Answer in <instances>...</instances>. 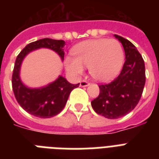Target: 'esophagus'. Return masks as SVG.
Segmentation results:
<instances>
[{"label":"esophagus","instance_id":"34e87169","mask_svg":"<svg viewBox=\"0 0 159 159\" xmlns=\"http://www.w3.org/2000/svg\"><path fill=\"white\" fill-rule=\"evenodd\" d=\"M90 85V83L87 81H82V82H80V86L82 87H88Z\"/></svg>","mask_w":159,"mask_h":159}]
</instances>
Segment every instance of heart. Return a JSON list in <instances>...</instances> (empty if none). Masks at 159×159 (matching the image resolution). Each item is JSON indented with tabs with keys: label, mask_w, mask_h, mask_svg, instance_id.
Here are the masks:
<instances>
[{
	"label": "heart",
	"mask_w": 159,
	"mask_h": 159,
	"mask_svg": "<svg viewBox=\"0 0 159 159\" xmlns=\"http://www.w3.org/2000/svg\"><path fill=\"white\" fill-rule=\"evenodd\" d=\"M73 57L65 58V67L73 77H79L88 67L96 81L110 82L120 72L125 60L120 43L115 39L82 41L72 49Z\"/></svg>",
	"instance_id": "obj_1"
}]
</instances>
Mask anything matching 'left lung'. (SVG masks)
<instances>
[{"label":"left lung","mask_w":159,"mask_h":159,"mask_svg":"<svg viewBox=\"0 0 159 159\" xmlns=\"http://www.w3.org/2000/svg\"><path fill=\"white\" fill-rule=\"evenodd\" d=\"M125 50V62L120 74L112 82L99 86V96L92 102L93 110L108 119H118L133 111L145 84V66L141 54L130 41L114 34Z\"/></svg>","instance_id":"1"}]
</instances>
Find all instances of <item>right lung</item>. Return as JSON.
<instances>
[{"instance_id": "1", "label": "right lung", "mask_w": 159, "mask_h": 159, "mask_svg": "<svg viewBox=\"0 0 159 159\" xmlns=\"http://www.w3.org/2000/svg\"><path fill=\"white\" fill-rule=\"evenodd\" d=\"M65 41L42 39L29 43L17 56L12 75L14 94L20 106L32 116L39 118H51L57 116L64 108L72 90L79 83L72 84L62 76L41 87H30L21 80V65L30 53L39 48H48L57 53L62 61L64 57Z\"/></svg>"}]
</instances>
